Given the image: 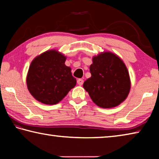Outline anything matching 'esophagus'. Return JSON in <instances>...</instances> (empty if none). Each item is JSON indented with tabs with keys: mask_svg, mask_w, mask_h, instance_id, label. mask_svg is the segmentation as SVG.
Masks as SVG:
<instances>
[{
	"mask_svg": "<svg viewBox=\"0 0 159 159\" xmlns=\"http://www.w3.org/2000/svg\"><path fill=\"white\" fill-rule=\"evenodd\" d=\"M83 82H84V80H83L82 79H79L77 80V83L79 85H82L83 84Z\"/></svg>",
	"mask_w": 159,
	"mask_h": 159,
	"instance_id": "obj_1",
	"label": "esophagus"
}]
</instances>
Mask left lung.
Masks as SVG:
<instances>
[{"label": "left lung", "instance_id": "left-lung-1", "mask_svg": "<svg viewBox=\"0 0 159 159\" xmlns=\"http://www.w3.org/2000/svg\"><path fill=\"white\" fill-rule=\"evenodd\" d=\"M91 77L83 88L97 105L102 108L116 107L127 98L130 80L125 64L117 55L103 52L93 58Z\"/></svg>", "mask_w": 159, "mask_h": 159}]
</instances>
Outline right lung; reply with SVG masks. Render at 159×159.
<instances>
[{
  "instance_id": "add662e5",
  "label": "right lung",
  "mask_w": 159,
  "mask_h": 159,
  "mask_svg": "<svg viewBox=\"0 0 159 159\" xmlns=\"http://www.w3.org/2000/svg\"><path fill=\"white\" fill-rule=\"evenodd\" d=\"M65 61L66 57L57 50L47 51L32 61L26 83L29 91L38 101L55 104L75 87L76 80Z\"/></svg>"
}]
</instances>
